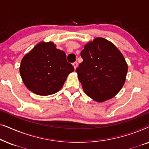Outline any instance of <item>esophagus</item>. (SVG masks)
<instances>
[{"label": "esophagus", "instance_id": "1", "mask_svg": "<svg viewBox=\"0 0 149 149\" xmlns=\"http://www.w3.org/2000/svg\"><path fill=\"white\" fill-rule=\"evenodd\" d=\"M72 65H73V66H74V69H76V68H77V67L78 66V63H77V62H75L73 63Z\"/></svg>", "mask_w": 149, "mask_h": 149}]
</instances>
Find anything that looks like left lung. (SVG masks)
<instances>
[{
	"label": "left lung",
	"mask_w": 149,
	"mask_h": 149,
	"mask_svg": "<svg viewBox=\"0 0 149 149\" xmlns=\"http://www.w3.org/2000/svg\"><path fill=\"white\" fill-rule=\"evenodd\" d=\"M76 71L85 93L102 102L113 97L125 83L127 64L114 44L103 38L89 42L81 52Z\"/></svg>",
	"instance_id": "8db88e82"
}]
</instances>
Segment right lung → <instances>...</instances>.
I'll return each mask as SVG.
<instances>
[{"mask_svg": "<svg viewBox=\"0 0 149 149\" xmlns=\"http://www.w3.org/2000/svg\"><path fill=\"white\" fill-rule=\"evenodd\" d=\"M74 71L66 54L52 42H40L22 60L19 72L27 88L40 95L58 92Z\"/></svg>", "mask_w": 149, "mask_h": 149, "instance_id": "right-lung-1", "label": "right lung"}]
</instances>
